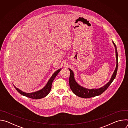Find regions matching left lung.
Returning a JSON list of instances; mask_svg holds the SVG:
<instances>
[{"label":"left lung","instance_id":"8db88e82","mask_svg":"<svg viewBox=\"0 0 128 128\" xmlns=\"http://www.w3.org/2000/svg\"><path fill=\"white\" fill-rule=\"evenodd\" d=\"M113 44H114V46L116 48V69L114 70V72L113 73V74L110 80L105 85H104L103 86L99 88H92V89H88L85 88L81 86H80L76 82L75 78H74V72L70 69L69 68L70 74V77L69 79V86L71 90L73 92L75 95L76 96L84 98H88L93 97L95 96H99L102 94L104 91L108 88V86L110 85V84L112 83L113 80L116 78V73L118 71V54L117 52V48L116 45L114 43V42H112Z\"/></svg>","mask_w":128,"mask_h":128}]
</instances>
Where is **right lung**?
<instances>
[{"instance_id":"1","label":"right lung","mask_w":128,"mask_h":128,"mask_svg":"<svg viewBox=\"0 0 128 128\" xmlns=\"http://www.w3.org/2000/svg\"><path fill=\"white\" fill-rule=\"evenodd\" d=\"M61 68L57 70L56 71L54 72L52 76L50 77L48 81V82L47 84L41 90L36 91V92H32V93H27L23 92L22 90H20V89L16 88L14 86V88L16 89V90L19 92L20 94L26 96L27 97L34 99H42V98H44L46 97L50 92L51 88H52V82L54 80L57 74H58V73L61 71Z\"/></svg>"}]
</instances>
